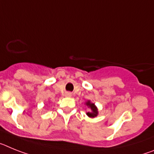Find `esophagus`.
Wrapping results in <instances>:
<instances>
[{
  "label": "esophagus",
  "mask_w": 154,
  "mask_h": 154,
  "mask_svg": "<svg viewBox=\"0 0 154 154\" xmlns=\"http://www.w3.org/2000/svg\"><path fill=\"white\" fill-rule=\"evenodd\" d=\"M65 94H66V96H67V97H69V96H71V94L69 93V92H66V93Z\"/></svg>",
  "instance_id": "1"
}]
</instances>
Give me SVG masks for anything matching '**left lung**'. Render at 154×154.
Wrapping results in <instances>:
<instances>
[{"label":"left lung","mask_w":154,"mask_h":154,"mask_svg":"<svg viewBox=\"0 0 154 154\" xmlns=\"http://www.w3.org/2000/svg\"><path fill=\"white\" fill-rule=\"evenodd\" d=\"M86 105L88 108H90L91 109V112H88L87 115L88 116H89L90 118H94L97 116L98 114V112H97V107L95 106V105L94 104V103H91L90 101H88L86 102Z\"/></svg>","instance_id":"8db88e82"}]
</instances>
